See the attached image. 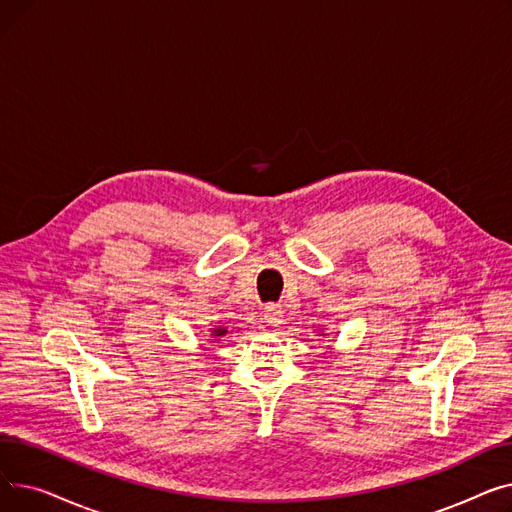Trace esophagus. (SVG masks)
Here are the masks:
<instances>
[{
	"label": "esophagus",
	"mask_w": 512,
	"mask_h": 512,
	"mask_svg": "<svg viewBox=\"0 0 512 512\" xmlns=\"http://www.w3.org/2000/svg\"><path fill=\"white\" fill-rule=\"evenodd\" d=\"M263 317H265L267 324L274 326V328H278V326L282 324V319H284V311H282V305H276V303L265 305Z\"/></svg>",
	"instance_id": "1"
}]
</instances>
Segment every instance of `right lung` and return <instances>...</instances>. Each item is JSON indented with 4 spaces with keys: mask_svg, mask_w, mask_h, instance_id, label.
<instances>
[{
    "mask_svg": "<svg viewBox=\"0 0 512 512\" xmlns=\"http://www.w3.org/2000/svg\"><path fill=\"white\" fill-rule=\"evenodd\" d=\"M226 332H228V330H226V328H215V330H213V334H211V336H224V334H226Z\"/></svg>",
    "mask_w": 512,
    "mask_h": 512,
    "instance_id": "right-lung-1",
    "label": "right lung"
}]
</instances>
